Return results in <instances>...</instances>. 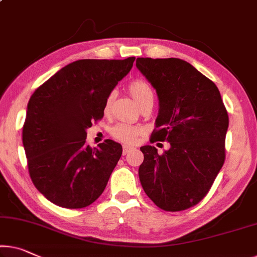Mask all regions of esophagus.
I'll use <instances>...</instances> for the list:
<instances>
[{
  "label": "esophagus",
  "instance_id": "obj_1",
  "mask_svg": "<svg viewBox=\"0 0 257 257\" xmlns=\"http://www.w3.org/2000/svg\"><path fill=\"white\" fill-rule=\"evenodd\" d=\"M132 147H130V146H123V155H126L130 151H131Z\"/></svg>",
  "mask_w": 257,
  "mask_h": 257
}]
</instances>
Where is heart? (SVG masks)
Returning a JSON list of instances; mask_svg holds the SVG:
<instances>
[{"instance_id":"b5f03b06","label":"heart","mask_w":257,"mask_h":257,"mask_svg":"<svg viewBox=\"0 0 257 257\" xmlns=\"http://www.w3.org/2000/svg\"><path fill=\"white\" fill-rule=\"evenodd\" d=\"M130 93L132 94L134 100L137 101L138 104H141L142 102L151 100L154 97L153 90L151 86L147 81H145L144 79H136V80H132L128 85ZM113 98V93H110V95L106 98L105 102V111L109 109L110 104H111V101ZM141 134V128L137 127V126L126 124V123H120L113 126L111 130V136L115 138L116 140L124 142V144H136L138 138Z\"/></svg>"}]
</instances>
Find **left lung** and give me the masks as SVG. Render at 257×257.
<instances>
[{
    "label": "left lung",
    "instance_id": "left-lung-1",
    "mask_svg": "<svg viewBox=\"0 0 257 257\" xmlns=\"http://www.w3.org/2000/svg\"><path fill=\"white\" fill-rule=\"evenodd\" d=\"M156 89L160 112L151 144L170 142L162 155L144 146L142 188L162 210L194 207L208 194L225 161L228 116L217 86L179 58H137Z\"/></svg>",
    "mask_w": 257,
    "mask_h": 257
}]
</instances>
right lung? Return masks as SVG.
<instances>
[{
  "label": "right lung",
  "mask_w": 257,
  "mask_h": 257,
  "mask_svg": "<svg viewBox=\"0 0 257 257\" xmlns=\"http://www.w3.org/2000/svg\"><path fill=\"white\" fill-rule=\"evenodd\" d=\"M134 60L70 63L31 96L23 145L31 179L50 202L80 209L103 193L123 148L110 139L90 148L86 130L103 118L106 98Z\"/></svg>",
  "instance_id": "obj_1"
}]
</instances>
